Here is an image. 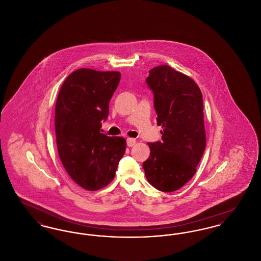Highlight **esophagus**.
<instances>
[{
  "label": "esophagus",
  "instance_id": "1",
  "mask_svg": "<svg viewBox=\"0 0 261 261\" xmlns=\"http://www.w3.org/2000/svg\"><path fill=\"white\" fill-rule=\"evenodd\" d=\"M126 142H127V146L128 147H133V146L136 145V140L133 139V138H128Z\"/></svg>",
  "mask_w": 261,
  "mask_h": 261
}]
</instances>
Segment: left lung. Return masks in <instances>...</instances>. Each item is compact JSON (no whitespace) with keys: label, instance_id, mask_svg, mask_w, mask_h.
Returning a JSON list of instances; mask_svg holds the SVG:
<instances>
[{"label":"left lung","instance_id":"left-lung-1","mask_svg":"<svg viewBox=\"0 0 261 261\" xmlns=\"http://www.w3.org/2000/svg\"><path fill=\"white\" fill-rule=\"evenodd\" d=\"M149 72L146 82L163 131L162 142L148 143L150 153L143 168L151 186L169 193L195 175L205 149L202 95L192 78L168 65Z\"/></svg>","mask_w":261,"mask_h":261}]
</instances>
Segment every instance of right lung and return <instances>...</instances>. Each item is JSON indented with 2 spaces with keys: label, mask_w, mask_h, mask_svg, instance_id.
I'll return each instance as SVG.
<instances>
[{
  "label": "right lung",
  "mask_w": 261,
  "mask_h": 261,
  "mask_svg": "<svg viewBox=\"0 0 261 261\" xmlns=\"http://www.w3.org/2000/svg\"><path fill=\"white\" fill-rule=\"evenodd\" d=\"M120 76L118 71L77 69L64 80L56 102L60 159L71 179L88 191L112 182L126 149L124 138L99 131Z\"/></svg>",
  "instance_id": "right-lung-1"
}]
</instances>
